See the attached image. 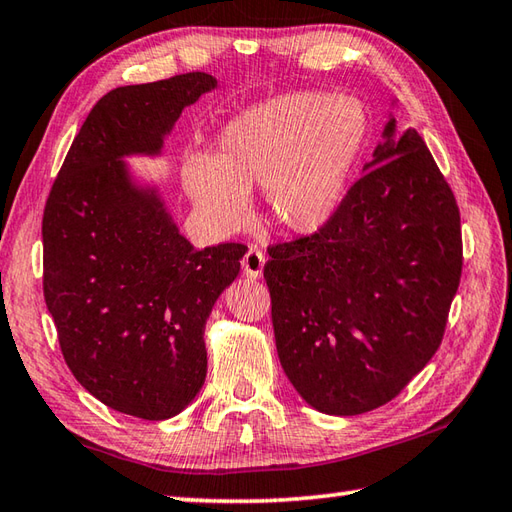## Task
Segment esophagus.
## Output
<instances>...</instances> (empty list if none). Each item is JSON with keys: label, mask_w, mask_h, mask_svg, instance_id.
Wrapping results in <instances>:
<instances>
[{"label": "esophagus", "mask_w": 512, "mask_h": 512, "mask_svg": "<svg viewBox=\"0 0 512 512\" xmlns=\"http://www.w3.org/2000/svg\"><path fill=\"white\" fill-rule=\"evenodd\" d=\"M264 264H266V257H264L262 250L250 248L248 253L244 255V259H242L244 275H246L248 279H253V281L259 279V277H262V273H264Z\"/></svg>", "instance_id": "1"}]
</instances>
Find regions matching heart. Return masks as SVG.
<instances>
[{"label":"heart","instance_id":"obj_1","mask_svg":"<svg viewBox=\"0 0 512 512\" xmlns=\"http://www.w3.org/2000/svg\"><path fill=\"white\" fill-rule=\"evenodd\" d=\"M365 138V112L350 96H270L222 127L215 158H187L184 189L220 233L242 231L248 193L262 189L268 220L288 235L310 237L339 215Z\"/></svg>","mask_w":512,"mask_h":512}]
</instances>
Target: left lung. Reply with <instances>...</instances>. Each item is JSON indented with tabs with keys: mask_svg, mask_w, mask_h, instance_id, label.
<instances>
[{
	"mask_svg": "<svg viewBox=\"0 0 512 512\" xmlns=\"http://www.w3.org/2000/svg\"><path fill=\"white\" fill-rule=\"evenodd\" d=\"M268 255L288 380L312 409L358 416L398 396L438 350L462 273L460 211L422 136L398 132L389 112L332 224Z\"/></svg>",
	"mask_w": 512,
	"mask_h": 512,
	"instance_id": "obj_1",
	"label": "left lung"
}]
</instances>
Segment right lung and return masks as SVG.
<instances>
[{
  "label": "right lung",
  "mask_w": 512,
  "mask_h": 512,
  "mask_svg": "<svg viewBox=\"0 0 512 512\" xmlns=\"http://www.w3.org/2000/svg\"><path fill=\"white\" fill-rule=\"evenodd\" d=\"M206 72L123 85L92 107L43 211V297L74 378L143 420L187 409L206 378V319L246 246L198 250L158 182L127 158H160Z\"/></svg>",
  "instance_id": "add662e5"
}]
</instances>
